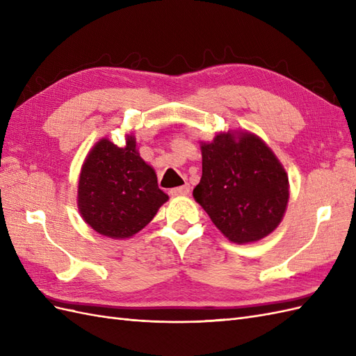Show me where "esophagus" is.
<instances>
[{
    "instance_id": "obj_1",
    "label": "esophagus",
    "mask_w": 356,
    "mask_h": 356,
    "mask_svg": "<svg viewBox=\"0 0 356 356\" xmlns=\"http://www.w3.org/2000/svg\"><path fill=\"white\" fill-rule=\"evenodd\" d=\"M188 193H190V186H188V184H184V186H181V187L172 188V190L169 191V195H170V196H186V195H188Z\"/></svg>"
}]
</instances>
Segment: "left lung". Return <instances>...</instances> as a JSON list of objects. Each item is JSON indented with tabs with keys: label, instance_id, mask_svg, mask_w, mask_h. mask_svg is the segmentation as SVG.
<instances>
[{
	"label": "left lung",
	"instance_id": "8db88e82",
	"mask_svg": "<svg viewBox=\"0 0 356 356\" xmlns=\"http://www.w3.org/2000/svg\"><path fill=\"white\" fill-rule=\"evenodd\" d=\"M202 178L193 197L230 242L264 239L282 221L289 199L288 175L260 136L227 131L200 143Z\"/></svg>",
	"mask_w": 356,
	"mask_h": 356
}]
</instances>
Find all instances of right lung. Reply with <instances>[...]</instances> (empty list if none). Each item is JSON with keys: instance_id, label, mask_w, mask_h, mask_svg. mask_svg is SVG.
I'll use <instances>...</instances> for the list:
<instances>
[{"instance_id": "add662e5", "label": "right lung", "mask_w": 356, "mask_h": 356, "mask_svg": "<svg viewBox=\"0 0 356 356\" xmlns=\"http://www.w3.org/2000/svg\"><path fill=\"white\" fill-rule=\"evenodd\" d=\"M168 199L154 169L139 156L134 135H126L124 147L99 139L83 161L77 207L81 218L106 238H132Z\"/></svg>"}]
</instances>
